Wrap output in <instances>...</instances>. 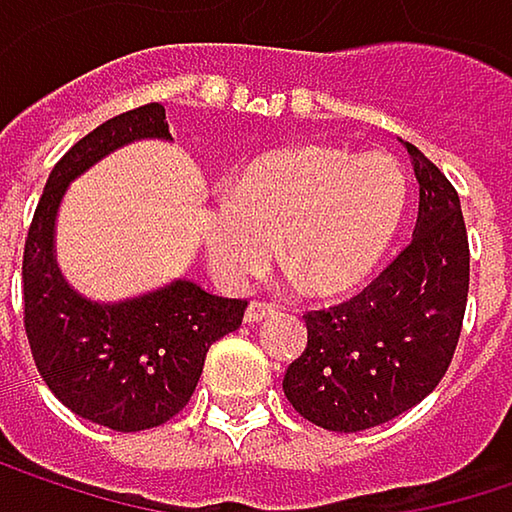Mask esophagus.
<instances>
[{
    "label": "esophagus",
    "instance_id": "1",
    "mask_svg": "<svg viewBox=\"0 0 512 512\" xmlns=\"http://www.w3.org/2000/svg\"><path fill=\"white\" fill-rule=\"evenodd\" d=\"M275 313V304L269 302H252L246 307V322L249 325H255V322H263L266 316H272Z\"/></svg>",
    "mask_w": 512,
    "mask_h": 512
}]
</instances>
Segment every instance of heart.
<instances>
[{
  "label": "heart",
  "mask_w": 512,
  "mask_h": 512,
  "mask_svg": "<svg viewBox=\"0 0 512 512\" xmlns=\"http://www.w3.org/2000/svg\"><path fill=\"white\" fill-rule=\"evenodd\" d=\"M404 205L407 175L393 155L296 146L252 163L231 193L213 196L202 240L228 287L255 281L281 243V260L304 287L334 296L375 269Z\"/></svg>",
  "instance_id": "b5f03b06"
}]
</instances>
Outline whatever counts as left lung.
Masks as SVG:
<instances>
[{
  "instance_id": "left-lung-1",
  "label": "left lung",
  "mask_w": 512,
  "mask_h": 512,
  "mask_svg": "<svg viewBox=\"0 0 512 512\" xmlns=\"http://www.w3.org/2000/svg\"><path fill=\"white\" fill-rule=\"evenodd\" d=\"M419 181L410 243L346 302L307 310V346L284 395L307 422L354 434L419 404L442 381L463 331L469 237L460 196L407 143Z\"/></svg>"
}]
</instances>
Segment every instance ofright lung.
I'll use <instances>...</instances> for the list:
<instances>
[{
	"label": "right lung",
	"instance_id": "add662e5",
	"mask_svg": "<svg viewBox=\"0 0 512 512\" xmlns=\"http://www.w3.org/2000/svg\"><path fill=\"white\" fill-rule=\"evenodd\" d=\"M143 137L169 140L166 111L140 105L102 122L55 163L23 252V322L34 366L61 404L102 428L134 434L184 410L208 349L237 331L243 299L210 296L193 281L122 304L72 293L52 255L55 213L75 175L119 146Z\"/></svg>",
	"mask_w": 512,
	"mask_h": 512
}]
</instances>
